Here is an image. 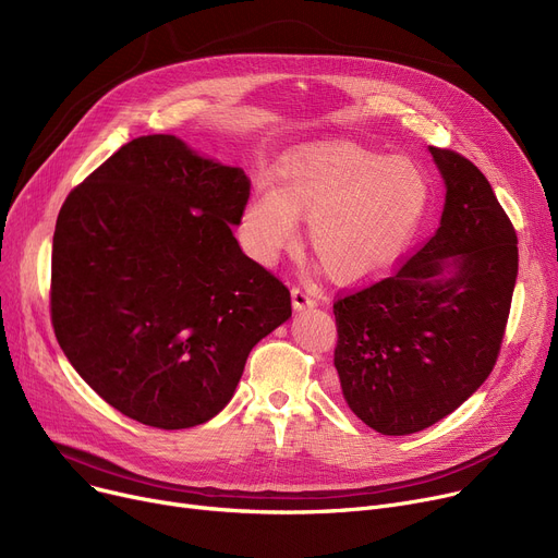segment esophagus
Segmentation results:
<instances>
[{"label":"esophagus","instance_id":"1","mask_svg":"<svg viewBox=\"0 0 558 558\" xmlns=\"http://www.w3.org/2000/svg\"><path fill=\"white\" fill-rule=\"evenodd\" d=\"M291 305H294L296 312H303V310L316 307V301L307 294V291H303L301 287H294V289H291Z\"/></svg>","mask_w":558,"mask_h":558}]
</instances>
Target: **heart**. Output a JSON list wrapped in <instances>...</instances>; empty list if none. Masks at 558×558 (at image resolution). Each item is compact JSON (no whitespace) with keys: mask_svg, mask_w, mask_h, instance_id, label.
<instances>
[{"mask_svg":"<svg viewBox=\"0 0 558 558\" xmlns=\"http://www.w3.org/2000/svg\"><path fill=\"white\" fill-rule=\"evenodd\" d=\"M425 169L407 156H385L360 144H320L287 156L278 187L262 185L244 208V232L259 262H274L307 242L337 280H362L389 269L404 253L429 203Z\"/></svg>","mask_w":558,"mask_h":558,"instance_id":"b5f03b06","label":"heart"}]
</instances>
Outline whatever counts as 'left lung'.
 I'll list each match as a JSON object with an SVG mask.
<instances>
[{"label":"left lung","mask_w":558,"mask_h":558,"mask_svg":"<svg viewBox=\"0 0 558 558\" xmlns=\"http://www.w3.org/2000/svg\"><path fill=\"white\" fill-rule=\"evenodd\" d=\"M446 183L441 226L391 276L335 303L348 407L387 436L421 432L490 375L518 278V238L486 175L429 146Z\"/></svg>","instance_id":"1"}]
</instances>
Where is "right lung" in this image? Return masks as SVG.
<instances>
[{
    "instance_id": "add662e5",
    "label": "right lung",
    "mask_w": 558,
    "mask_h": 558,
    "mask_svg": "<svg viewBox=\"0 0 558 558\" xmlns=\"http://www.w3.org/2000/svg\"><path fill=\"white\" fill-rule=\"evenodd\" d=\"M251 181L175 135L124 144L68 196L51 251V324L110 407L158 429L215 418L289 289L234 240Z\"/></svg>"
}]
</instances>
